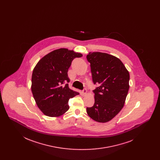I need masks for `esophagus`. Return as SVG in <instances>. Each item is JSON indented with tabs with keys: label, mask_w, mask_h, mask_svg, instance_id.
<instances>
[{
	"label": "esophagus",
	"mask_w": 160,
	"mask_h": 160,
	"mask_svg": "<svg viewBox=\"0 0 160 160\" xmlns=\"http://www.w3.org/2000/svg\"><path fill=\"white\" fill-rule=\"evenodd\" d=\"M82 93L83 95H86L87 94V90H86V89H84L83 90L82 92Z\"/></svg>",
	"instance_id": "34e87169"
}]
</instances>
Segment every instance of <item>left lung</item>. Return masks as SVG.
<instances>
[{
	"instance_id": "1",
	"label": "left lung",
	"mask_w": 160,
	"mask_h": 160,
	"mask_svg": "<svg viewBox=\"0 0 160 160\" xmlns=\"http://www.w3.org/2000/svg\"><path fill=\"white\" fill-rule=\"evenodd\" d=\"M86 58L91 63L93 82L98 84L93 91L95 103L86 108L87 113L97 122H108L124 106L129 90V72L119 59L108 54L90 52Z\"/></svg>"
}]
</instances>
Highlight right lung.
Wrapping results in <instances>:
<instances>
[{"label": "right lung", "mask_w": 160, "mask_h": 160, "mask_svg": "<svg viewBox=\"0 0 160 160\" xmlns=\"http://www.w3.org/2000/svg\"><path fill=\"white\" fill-rule=\"evenodd\" d=\"M82 54L59 48L47 54L33 70L31 90L38 108L50 117H58L69 108L68 101L79 94L69 88L68 71Z\"/></svg>", "instance_id": "right-lung-1"}]
</instances>
